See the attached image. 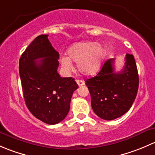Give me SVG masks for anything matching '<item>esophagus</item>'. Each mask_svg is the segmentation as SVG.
I'll return each mask as SVG.
<instances>
[{"mask_svg": "<svg viewBox=\"0 0 155 155\" xmlns=\"http://www.w3.org/2000/svg\"><path fill=\"white\" fill-rule=\"evenodd\" d=\"M76 83L78 84L79 86H82V85H85V82L83 80H81V79H77L76 80Z\"/></svg>", "mask_w": 155, "mask_h": 155, "instance_id": "esophagus-1", "label": "esophagus"}]
</instances>
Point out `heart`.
Masks as SVG:
<instances>
[{
	"instance_id": "heart-1",
	"label": "heart",
	"mask_w": 155,
	"mask_h": 155,
	"mask_svg": "<svg viewBox=\"0 0 155 155\" xmlns=\"http://www.w3.org/2000/svg\"><path fill=\"white\" fill-rule=\"evenodd\" d=\"M68 55L62 56L60 63L65 70L73 68L71 61L77 62L79 72L85 76H91L99 70L106 55V49L102 45L94 42H79L72 45L68 50Z\"/></svg>"
}]
</instances>
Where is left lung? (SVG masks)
<instances>
[{"instance_id": "obj_1", "label": "left lung", "mask_w": 155, "mask_h": 155, "mask_svg": "<svg viewBox=\"0 0 155 155\" xmlns=\"http://www.w3.org/2000/svg\"><path fill=\"white\" fill-rule=\"evenodd\" d=\"M115 59H109L101 71L85 81L91 107L97 116L114 120L125 114L134 104L139 87V75L133 54H127L124 67L115 72Z\"/></svg>"}]
</instances>
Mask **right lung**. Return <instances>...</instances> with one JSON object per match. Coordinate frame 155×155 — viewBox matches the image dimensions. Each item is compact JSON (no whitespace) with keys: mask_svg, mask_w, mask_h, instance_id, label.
Returning <instances> with one entry per match:
<instances>
[{"mask_svg":"<svg viewBox=\"0 0 155 155\" xmlns=\"http://www.w3.org/2000/svg\"><path fill=\"white\" fill-rule=\"evenodd\" d=\"M48 36L36 37L22 53L19 75L30 112L46 124H55L68 115L72 95L79 86L73 78H62L58 73L59 54Z\"/></svg>","mask_w":155,"mask_h":155,"instance_id":"add662e5","label":"right lung"}]
</instances>
